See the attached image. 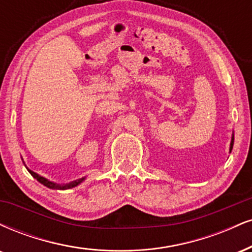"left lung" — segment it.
Instances as JSON below:
<instances>
[{
  "label": "left lung",
  "instance_id": "8db88e82",
  "mask_svg": "<svg viewBox=\"0 0 252 252\" xmlns=\"http://www.w3.org/2000/svg\"><path fill=\"white\" fill-rule=\"evenodd\" d=\"M232 145H233V135H232V138H231V143H230V153H231V150H232Z\"/></svg>",
  "mask_w": 252,
  "mask_h": 252
}]
</instances>
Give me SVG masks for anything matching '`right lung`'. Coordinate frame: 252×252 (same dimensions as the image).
<instances>
[{
	"label": "right lung",
	"mask_w": 252,
	"mask_h": 252,
	"mask_svg": "<svg viewBox=\"0 0 252 252\" xmlns=\"http://www.w3.org/2000/svg\"><path fill=\"white\" fill-rule=\"evenodd\" d=\"M27 169H28V168H27ZM28 171L30 172V175H32V177L36 178V180H37V181L39 182V183H42V184H43V186H45L47 188H50V189H59V190L71 189V188L76 187V186H78V184H80V183H82V182L84 181V178H86V177L80 178V180L72 181V182H70V183H66V184H57V183H54V182L48 181L47 178H44V177H42V176L37 175V174H36V172L30 170V169H28Z\"/></svg>",
	"instance_id": "right-lung-1"
}]
</instances>
